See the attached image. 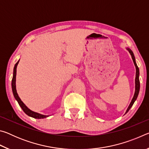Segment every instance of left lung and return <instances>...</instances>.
I'll return each mask as SVG.
<instances>
[{"label": "left lung", "instance_id": "left-lung-1", "mask_svg": "<svg viewBox=\"0 0 149 149\" xmlns=\"http://www.w3.org/2000/svg\"><path fill=\"white\" fill-rule=\"evenodd\" d=\"M126 49H127L128 51H129V52L131 54V56H132L133 63H134V64H135V68H136V77H135V94H134V96H133V99L132 100V102H130L129 107H128L127 110H126L125 114L128 112V111L130 110V109L131 108H132L133 104H134L135 101L136 100V99H137V98L138 97L139 93V89H140V81H139V69L137 65V64H136L135 58L134 54H133V52H132V50H131L130 49H129V48H127Z\"/></svg>", "mask_w": 149, "mask_h": 149}]
</instances>
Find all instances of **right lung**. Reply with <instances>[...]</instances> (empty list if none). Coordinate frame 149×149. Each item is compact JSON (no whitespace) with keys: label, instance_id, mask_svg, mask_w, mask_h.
<instances>
[{"label":"right lung","instance_id":"add662e5","mask_svg":"<svg viewBox=\"0 0 149 149\" xmlns=\"http://www.w3.org/2000/svg\"><path fill=\"white\" fill-rule=\"evenodd\" d=\"M19 60L16 62V64H15L14 68V72H13V77H12V92H13V95L14 97L16 100L18 102L19 105L20 106V107L22 108V109L23 110L24 112L26 113L27 115H28L29 116H31L32 118H36V119H41V118H45L49 116H45V115H42L41 114H39V113L35 112L29 109L26 105H25L24 103L22 101L20 98L19 97L17 93V91H16V68H17V65L18 64Z\"/></svg>","mask_w":149,"mask_h":149}]
</instances>
